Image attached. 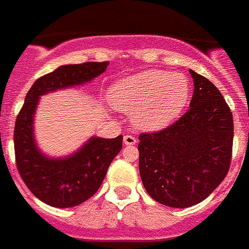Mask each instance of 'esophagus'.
<instances>
[{"label":"esophagus","instance_id":"obj_1","mask_svg":"<svg viewBox=\"0 0 249 249\" xmlns=\"http://www.w3.org/2000/svg\"><path fill=\"white\" fill-rule=\"evenodd\" d=\"M123 142H124V144H127V146H133V144L137 143V138L133 137V135H124L123 137Z\"/></svg>","mask_w":249,"mask_h":249}]
</instances>
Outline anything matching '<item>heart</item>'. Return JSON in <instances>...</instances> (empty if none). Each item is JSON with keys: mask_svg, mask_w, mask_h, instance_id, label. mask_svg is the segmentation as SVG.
<instances>
[{"mask_svg": "<svg viewBox=\"0 0 249 249\" xmlns=\"http://www.w3.org/2000/svg\"><path fill=\"white\" fill-rule=\"evenodd\" d=\"M189 95L184 75L149 70L116 82L110 89V102L118 110L134 114L144 130H160L181 114Z\"/></svg>", "mask_w": 249, "mask_h": 249, "instance_id": "obj_1", "label": "heart"}]
</instances>
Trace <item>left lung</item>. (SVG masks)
I'll list each match as a JSON object with an SVG mask.
<instances>
[{"label":"left lung","instance_id":"left-lung-1","mask_svg":"<svg viewBox=\"0 0 249 249\" xmlns=\"http://www.w3.org/2000/svg\"><path fill=\"white\" fill-rule=\"evenodd\" d=\"M190 108L172 126L139 135V174L151 198L188 208L205 200L227 177L233 118L217 87L190 70Z\"/></svg>","mask_w":249,"mask_h":249}]
</instances>
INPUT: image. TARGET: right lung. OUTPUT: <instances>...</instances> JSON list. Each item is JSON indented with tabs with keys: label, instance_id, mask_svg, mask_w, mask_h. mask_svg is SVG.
I'll list each match as a JSON object with an SVG mask.
<instances>
[{
	"label": "right lung",
	"instance_id": "add662e5",
	"mask_svg": "<svg viewBox=\"0 0 249 249\" xmlns=\"http://www.w3.org/2000/svg\"><path fill=\"white\" fill-rule=\"evenodd\" d=\"M108 61L61 65L33 83L15 126L16 163L22 181L38 200L56 208H71L92 197L112 160L122 150L123 137H92L70 157L51 158L38 150L33 135V115L40 96L56 89L91 82L106 71Z\"/></svg>",
	"mask_w": 249,
	"mask_h": 249
}]
</instances>
